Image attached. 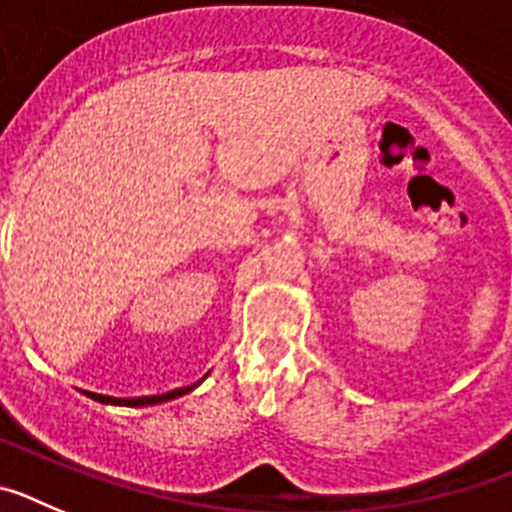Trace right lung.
I'll return each mask as SVG.
<instances>
[{
    "label": "right lung",
    "instance_id": "right-lung-1",
    "mask_svg": "<svg viewBox=\"0 0 512 512\" xmlns=\"http://www.w3.org/2000/svg\"><path fill=\"white\" fill-rule=\"evenodd\" d=\"M200 384V382H197ZM197 384H192V387H182V390H171L166 392V395H153V397H133V400H120V397H107V395H94V392H87L92 400L97 402H107V405H130V408H143V405H158V402H166V400H174V397L179 395H187V392H192Z\"/></svg>",
    "mask_w": 512,
    "mask_h": 512
}]
</instances>
